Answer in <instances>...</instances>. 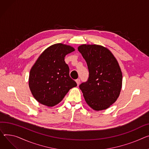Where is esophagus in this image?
Here are the masks:
<instances>
[{"label":"esophagus","instance_id":"34e87169","mask_svg":"<svg viewBox=\"0 0 149 149\" xmlns=\"http://www.w3.org/2000/svg\"><path fill=\"white\" fill-rule=\"evenodd\" d=\"M75 81H76V83H77L78 86L80 84V79H77V80H75Z\"/></svg>","mask_w":149,"mask_h":149}]
</instances>
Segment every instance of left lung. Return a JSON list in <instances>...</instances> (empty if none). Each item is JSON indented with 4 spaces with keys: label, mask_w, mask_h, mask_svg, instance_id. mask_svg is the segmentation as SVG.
I'll return each mask as SVG.
<instances>
[{
    "label": "left lung",
    "mask_w": 149,
    "mask_h": 149,
    "mask_svg": "<svg viewBox=\"0 0 149 149\" xmlns=\"http://www.w3.org/2000/svg\"><path fill=\"white\" fill-rule=\"evenodd\" d=\"M87 63L88 80L80 85L84 100L95 111L106 110L117 100L122 86V72L117 59L108 48L96 44L78 47Z\"/></svg>",
    "instance_id": "1"
}]
</instances>
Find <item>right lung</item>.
<instances>
[{"mask_svg":"<svg viewBox=\"0 0 149 149\" xmlns=\"http://www.w3.org/2000/svg\"><path fill=\"white\" fill-rule=\"evenodd\" d=\"M74 51V47L58 43L46 48L39 56L29 77L30 90L38 102L54 107L77 86L69 76V68L65 62V56Z\"/></svg>","mask_w":149,"mask_h":149,"instance_id":"obj_1","label":"right lung"}]
</instances>
